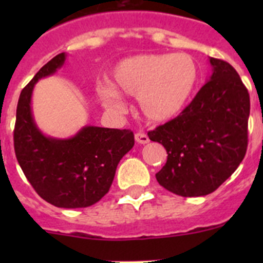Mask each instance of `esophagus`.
Listing matches in <instances>:
<instances>
[{
	"instance_id": "34e87169",
	"label": "esophagus",
	"mask_w": 263,
	"mask_h": 263,
	"mask_svg": "<svg viewBox=\"0 0 263 263\" xmlns=\"http://www.w3.org/2000/svg\"><path fill=\"white\" fill-rule=\"evenodd\" d=\"M135 140H136V142H139V144H141V145L147 144V142L150 141L147 137V135L144 134V132H137V134L135 135Z\"/></svg>"
}]
</instances>
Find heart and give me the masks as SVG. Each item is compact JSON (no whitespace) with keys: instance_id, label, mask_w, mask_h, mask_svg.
I'll list each match as a JSON object with an SVG mask.
<instances>
[{"instance_id":"obj_1","label":"heart","mask_w":263,"mask_h":263,"mask_svg":"<svg viewBox=\"0 0 263 263\" xmlns=\"http://www.w3.org/2000/svg\"><path fill=\"white\" fill-rule=\"evenodd\" d=\"M198 68L185 53H147L127 57L112 68L99 99L112 112L122 109V97H137L140 113L151 122L163 123L184 109L195 90Z\"/></svg>"}]
</instances>
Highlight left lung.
<instances>
[{"label":"left lung","mask_w":263,"mask_h":263,"mask_svg":"<svg viewBox=\"0 0 263 263\" xmlns=\"http://www.w3.org/2000/svg\"><path fill=\"white\" fill-rule=\"evenodd\" d=\"M210 80L178 117L148 132L168 159L156 181L183 197L214 192L242 163L248 145L249 94L232 65L209 58Z\"/></svg>","instance_id":"8db88e82"}]
</instances>
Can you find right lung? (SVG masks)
I'll return each instance as SVG.
<instances>
[{"label": "right lung", "instance_id": "add662e5", "mask_svg": "<svg viewBox=\"0 0 263 263\" xmlns=\"http://www.w3.org/2000/svg\"><path fill=\"white\" fill-rule=\"evenodd\" d=\"M65 61L66 53L53 57L21 91L14 129L15 154L43 200L57 208H87L107 195L117 165L134 147L135 137L129 129L85 126L70 139H54L38 128L31 110L34 85L53 75Z\"/></svg>", "mask_w": 263, "mask_h": 263}]
</instances>
